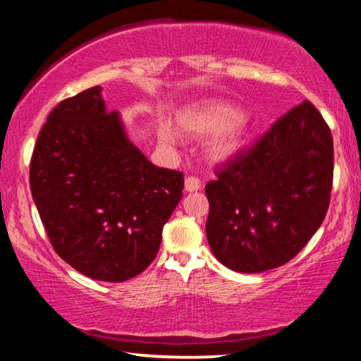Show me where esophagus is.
Returning a JSON list of instances; mask_svg holds the SVG:
<instances>
[{"mask_svg":"<svg viewBox=\"0 0 361 361\" xmlns=\"http://www.w3.org/2000/svg\"><path fill=\"white\" fill-rule=\"evenodd\" d=\"M185 189L188 192H194L200 189V180L195 178V176H186L185 178Z\"/></svg>","mask_w":361,"mask_h":361,"instance_id":"esophagus-1","label":"esophagus"}]
</instances>
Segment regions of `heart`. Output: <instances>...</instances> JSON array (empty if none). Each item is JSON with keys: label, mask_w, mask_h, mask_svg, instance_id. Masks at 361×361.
Segmentation results:
<instances>
[{"label": "heart", "mask_w": 361, "mask_h": 361, "mask_svg": "<svg viewBox=\"0 0 361 361\" xmlns=\"http://www.w3.org/2000/svg\"><path fill=\"white\" fill-rule=\"evenodd\" d=\"M176 129L191 137H207L215 133L207 146V152L215 162L228 161L239 154L248 135L242 109L232 103L218 100L183 109L176 116ZM159 138L167 145L176 142V135L167 126L159 129Z\"/></svg>", "instance_id": "1"}]
</instances>
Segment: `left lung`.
I'll use <instances>...</instances> for the list:
<instances>
[{"mask_svg":"<svg viewBox=\"0 0 361 361\" xmlns=\"http://www.w3.org/2000/svg\"><path fill=\"white\" fill-rule=\"evenodd\" d=\"M333 164L331 130L305 100L218 169L205 186V231L216 259L256 274L295 258L325 219Z\"/></svg>","mask_w":361,"mask_h":361,"instance_id":"8db88e82","label":"left lung"}]
</instances>
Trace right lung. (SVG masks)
<instances>
[{
    "label": "right lung",
    "instance_id": "1",
    "mask_svg": "<svg viewBox=\"0 0 361 361\" xmlns=\"http://www.w3.org/2000/svg\"><path fill=\"white\" fill-rule=\"evenodd\" d=\"M185 180L127 137L95 85L47 116L30 162V188L54 250L94 280L124 282L156 258Z\"/></svg>",
    "mask_w": 361,
    "mask_h": 361
}]
</instances>
